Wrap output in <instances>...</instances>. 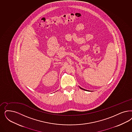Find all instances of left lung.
Here are the masks:
<instances>
[{
	"mask_svg": "<svg viewBox=\"0 0 132 132\" xmlns=\"http://www.w3.org/2000/svg\"><path fill=\"white\" fill-rule=\"evenodd\" d=\"M81 89H82V90H84V91H89V90H85V89H83L82 88H81L80 87H79Z\"/></svg>",
	"mask_w": 132,
	"mask_h": 132,
	"instance_id": "left-lung-1",
	"label": "left lung"
}]
</instances>
